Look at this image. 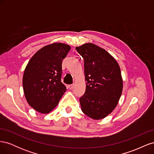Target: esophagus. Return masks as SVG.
<instances>
[{
    "label": "esophagus",
    "mask_w": 154,
    "mask_h": 154,
    "mask_svg": "<svg viewBox=\"0 0 154 154\" xmlns=\"http://www.w3.org/2000/svg\"><path fill=\"white\" fill-rule=\"evenodd\" d=\"M74 87V84H70L68 85V88H69V89H72Z\"/></svg>",
    "instance_id": "34e87169"
}]
</instances>
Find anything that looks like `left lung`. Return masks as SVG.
Instances as JSON below:
<instances>
[{"label": "left lung", "mask_w": 154, "mask_h": 154, "mask_svg": "<svg viewBox=\"0 0 154 154\" xmlns=\"http://www.w3.org/2000/svg\"><path fill=\"white\" fill-rule=\"evenodd\" d=\"M83 58L85 92L80 98L82 110L96 120L105 118L118 105L123 91L120 67L104 49L87 43L76 48Z\"/></svg>", "instance_id": "8db88e82"}]
</instances>
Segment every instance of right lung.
Listing matches in <instances>:
<instances>
[{
    "instance_id": "right-lung-1",
    "label": "right lung",
    "mask_w": 154,
    "mask_h": 154,
    "mask_svg": "<svg viewBox=\"0 0 154 154\" xmlns=\"http://www.w3.org/2000/svg\"><path fill=\"white\" fill-rule=\"evenodd\" d=\"M70 49L67 44H51L37 51L27 63L23 89L27 103L37 112L49 113L66 91L61 82L62 63Z\"/></svg>"
}]
</instances>
